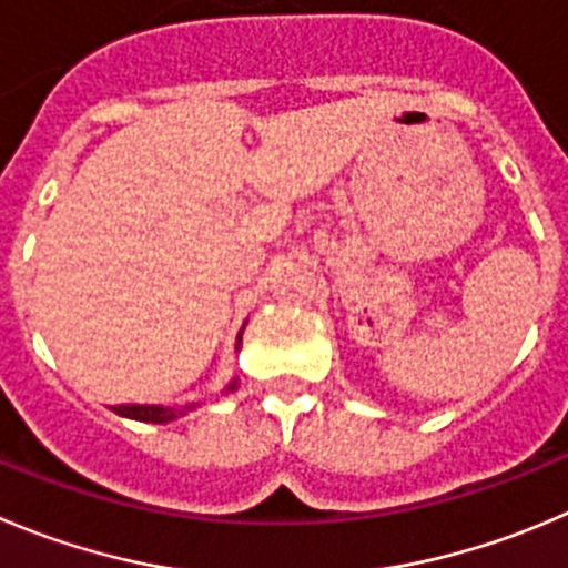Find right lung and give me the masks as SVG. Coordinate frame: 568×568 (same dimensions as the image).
<instances>
[{
    "mask_svg": "<svg viewBox=\"0 0 568 568\" xmlns=\"http://www.w3.org/2000/svg\"><path fill=\"white\" fill-rule=\"evenodd\" d=\"M234 387H236V382H231L229 390H234ZM186 409H192V407L172 409V407H153V404H122V407H113V413L125 415V418L150 420V424H166V420H175L178 415H186Z\"/></svg>",
    "mask_w": 568,
    "mask_h": 568,
    "instance_id": "add662e5",
    "label": "right lung"
}]
</instances>
